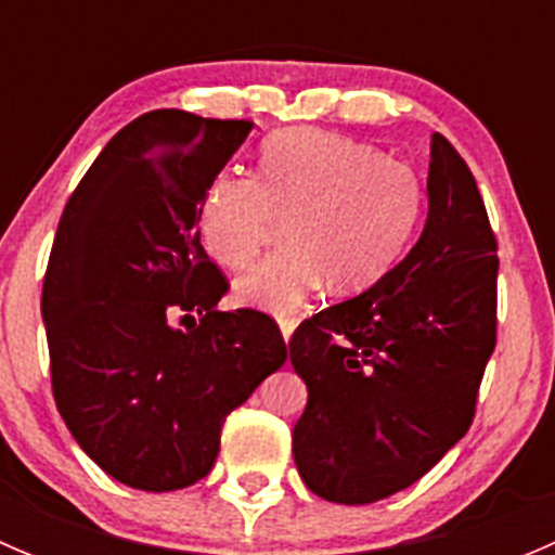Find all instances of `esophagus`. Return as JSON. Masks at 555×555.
<instances>
[{
  "instance_id": "1",
  "label": "esophagus",
  "mask_w": 555,
  "mask_h": 555,
  "mask_svg": "<svg viewBox=\"0 0 555 555\" xmlns=\"http://www.w3.org/2000/svg\"><path fill=\"white\" fill-rule=\"evenodd\" d=\"M279 330H282V338L289 340V338H293L295 322H293V319H279Z\"/></svg>"
}]
</instances>
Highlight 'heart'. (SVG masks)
Segmentation results:
<instances>
[{
    "label": "heart",
    "instance_id": "b5f03b06",
    "mask_svg": "<svg viewBox=\"0 0 555 555\" xmlns=\"http://www.w3.org/2000/svg\"><path fill=\"white\" fill-rule=\"evenodd\" d=\"M422 209V182L408 164L378 147L322 131L287 128L262 142L260 179L222 171L211 179L198 217L204 249L225 268L260 251L273 217L287 220V249L238 276L242 306L293 313L324 282L360 293L389 271Z\"/></svg>",
    "mask_w": 555,
    "mask_h": 555
}]
</instances>
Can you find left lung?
Wrapping results in <instances>:
<instances>
[{"instance_id":"8db88e82","label":"left lung","mask_w":555,"mask_h":555,"mask_svg":"<svg viewBox=\"0 0 555 555\" xmlns=\"http://www.w3.org/2000/svg\"><path fill=\"white\" fill-rule=\"evenodd\" d=\"M427 220L391 271L289 340L309 386L293 429L304 483L371 505L416 483L469 429L496 344V238L473 171L433 133Z\"/></svg>"}]
</instances>
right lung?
<instances>
[{
    "instance_id": "1",
    "label": "right lung",
    "mask_w": 555,
    "mask_h": 555,
    "mask_svg": "<svg viewBox=\"0 0 555 555\" xmlns=\"http://www.w3.org/2000/svg\"><path fill=\"white\" fill-rule=\"evenodd\" d=\"M251 126L182 109L137 117L55 231L42 284L55 405L77 446L131 489L204 478L228 413L287 362L268 313L217 311L228 282L201 246L206 190Z\"/></svg>"
}]
</instances>
